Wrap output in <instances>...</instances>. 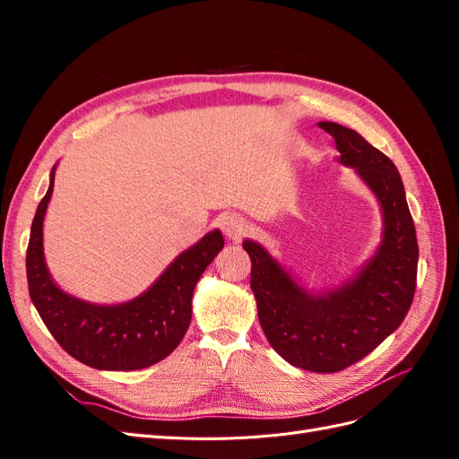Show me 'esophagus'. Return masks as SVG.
I'll return each instance as SVG.
<instances>
[{
    "instance_id": "1",
    "label": "esophagus",
    "mask_w": 459,
    "mask_h": 459,
    "mask_svg": "<svg viewBox=\"0 0 459 459\" xmlns=\"http://www.w3.org/2000/svg\"><path fill=\"white\" fill-rule=\"evenodd\" d=\"M220 228L228 239H241L247 233V221L243 216L230 212L220 218Z\"/></svg>"
}]
</instances>
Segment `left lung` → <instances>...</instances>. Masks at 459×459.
<instances>
[{
  "label": "left lung",
  "instance_id": "left-lung-1",
  "mask_svg": "<svg viewBox=\"0 0 459 459\" xmlns=\"http://www.w3.org/2000/svg\"><path fill=\"white\" fill-rule=\"evenodd\" d=\"M335 137L341 162L352 166L377 195L383 245L354 281L325 297H312L258 243L245 241L251 256V289L258 319L272 349L289 364L337 373L359 362L404 322L418 281V238L394 162L358 132L319 122Z\"/></svg>",
  "mask_w": 459,
  "mask_h": 459
}]
</instances>
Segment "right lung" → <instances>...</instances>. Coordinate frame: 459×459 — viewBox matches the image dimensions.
Segmentation results:
<instances>
[{
  "label": "right lung",
  "mask_w": 459,
  "mask_h": 459,
  "mask_svg": "<svg viewBox=\"0 0 459 459\" xmlns=\"http://www.w3.org/2000/svg\"><path fill=\"white\" fill-rule=\"evenodd\" d=\"M46 197L39 201L26 248V277L34 307L63 351L95 369L134 371L160 362L184 339L191 322V297L201 273L224 248L220 231H211L179 255L147 293L117 307L78 300L53 283L44 262Z\"/></svg>",
  "instance_id": "right-lung-1"
}]
</instances>
